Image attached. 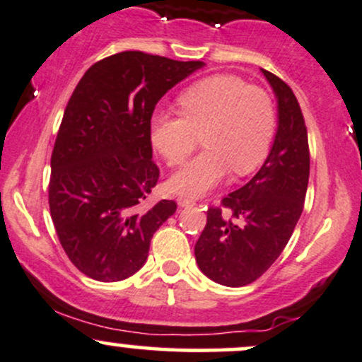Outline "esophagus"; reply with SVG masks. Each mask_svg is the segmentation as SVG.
Instances as JSON below:
<instances>
[{
	"label": "esophagus",
	"mask_w": 362,
	"mask_h": 362,
	"mask_svg": "<svg viewBox=\"0 0 362 362\" xmlns=\"http://www.w3.org/2000/svg\"><path fill=\"white\" fill-rule=\"evenodd\" d=\"M177 202H178V206H180V208H189V206L196 204V201L189 199V197H178Z\"/></svg>",
	"instance_id": "1"
}]
</instances>
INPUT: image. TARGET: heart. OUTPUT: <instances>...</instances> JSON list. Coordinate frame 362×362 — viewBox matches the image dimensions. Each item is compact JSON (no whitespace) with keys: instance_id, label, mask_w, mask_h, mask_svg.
Masks as SVG:
<instances>
[{"instance_id":"1","label":"heart","mask_w":362,"mask_h":362,"mask_svg":"<svg viewBox=\"0 0 362 362\" xmlns=\"http://www.w3.org/2000/svg\"><path fill=\"white\" fill-rule=\"evenodd\" d=\"M182 113L160 110L151 118V142L170 166L184 165L202 134L204 151L175 173L168 190L201 197L232 170L254 172L264 161L275 136V106L266 90L235 75H213L178 98Z\"/></svg>"}]
</instances>
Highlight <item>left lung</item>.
Masks as SVG:
<instances>
[{
  "mask_svg": "<svg viewBox=\"0 0 362 362\" xmlns=\"http://www.w3.org/2000/svg\"><path fill=\"white\" fill-rule=\"evenodd\" d=\"M278 103V130L272 151L244 187L228 194L220 208L208 209V221L196 242L197 266L225 287L257 280L280 256L304 208L309 182V146L303 111L292 89L263 70Z\"/></svg>",
  "mask_w": 362,
  "mask_h": 362,
  "instance_id": "1",
  "label": "left lung"
}]
</instances>
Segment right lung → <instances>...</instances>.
<instances>
[{
	"label": "right lung",
	"mask_w": 362,
	"mask_h": 362,
	"mask_svg": "<svg viewBox=\"0 0 362 362\" xmlns=\"http://www.w3.org/2000/svg\"><path fill=\"white\" fill-rule=\"evenodd\" d=\"M202 65L123 51L94 63L75 87L51 154L49 211L69 259L93 280L139 272L153 233L177 211L175 201L142 204L160 178L151 117Z\"/></svg>",
	"instance_id": "1"
}]
</instances>
